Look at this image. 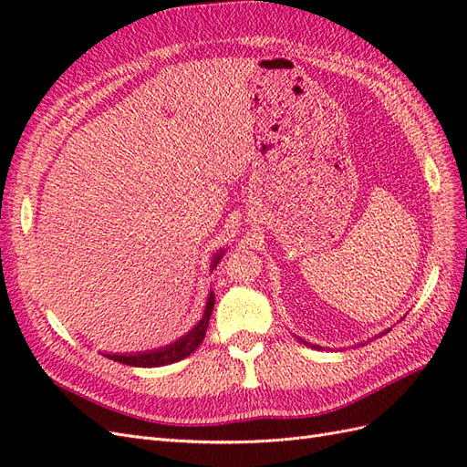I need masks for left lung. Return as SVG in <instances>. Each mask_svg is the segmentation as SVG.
I'll return each mask as SVG.
<instances>
[{
    "instance_id": "obj_1",
    "label": "left lung",
    "mask_w": 467,
    "mask_h": 467,
    "mask_svg": "<svg viewBox=\"0 0 467 467\" xmlns=\"http://www.w3.org/2000/svg\"><path fill=\"white\" fill-rule=\"evenodd\" d=\"M304 345H307V347H312V348H321V347H317V345H309V343H306V341H304Z\"/></svg>"
}]
</instances>
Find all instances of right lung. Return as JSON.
<instances>
[{
    "mask_svg": "<svg viewBox=\"0 0 467 467\" xmlns=\"http://www.w3.org/2000/svg\"><path fill=\"white\" fill-rule=\"evenodd\" d=\"M222 253H216L214 261H212V268H214L222 257ZM212 309H214V294L210 292L208 302H206V309L202 319L196 323V327L191 329L185 337H181L179 341H175L173 345H167L163 348L158 350H148V352H136V355H105L107 358L120 362V364H129V366H140V368H155V366H165V364H173L177 360L187 358L191 352H194L196 348L201 347V343L204 341L206 337V329L210 323V316Z\"/></svg>",
    "mask_w": 467,
    "mask_h": 467,
    "instance_id": "add662e5",
    "label": "right lung"
}]
</instances>
